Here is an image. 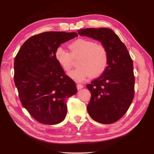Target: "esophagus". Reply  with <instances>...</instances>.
Returning <instances> with one entry per match:
<instances>
[{
    "label": "esophagus",
    "mask_w": 154,
    "mask_h": 154,
    "mask_svg": "<svg viewBox=\"0 0 154 154\" xmlns=\"http://www.w3.org/2000/svg\"><path fill=\"white\" fill-rule=\"evenodd\" d=\"M76 87H77V88L78 90H80V89H82V88L83 87V86L82 85V84H77V85H76Z\"/></svg>",
    "instance_id": "obj_1"
}]
</instances>
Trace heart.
I'll return each instance as SVG.
<instances>
[{
  "instance_id": "heart-1",
  "label": "heart",
  "mask_w": 154,
  "mask_h": 154,
  "mask_svg": "<svg viewBox=\"0 0 154 154\" xmlns=\"http://www.w3.org/2000/svg\"><path fill=\"white\" fill-rule=\"evenodd\" d=\"M71 52L60 46L55 51V58L65 71L72 65V57L80 56L76 69L68 72V76L76 82H82L91 75L96 77L103 73L108 64V53L103 45L87 39H78L69 45Z\"/></svg>"
}]
</instances>
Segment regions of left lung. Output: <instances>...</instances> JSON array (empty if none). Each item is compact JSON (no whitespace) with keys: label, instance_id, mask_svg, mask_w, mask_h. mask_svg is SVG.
Returning <instances> with one entry per match:
<instances>
[{"label":"left lung","instance_id":"left-lung-1","mask_svg":"<svg viewBox=\"0 0 154 154\" xmlns=\"http://www.w3.org/2000/svg\"><path fill=\"white\" fill-rule=\"evenodd\" d=\"M78 33L98 40L108 53L105 71L86 85L91 94L87 109L96 122L113 123L127 112L134 98L132 60L127 47L112 29L106 27L81 29Z\"/></svg>","mask_w":154,"mask_h":154}]
</instances>
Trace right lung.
Instances as JSON below:
<instances>
[{
    "label": "right lung",
    "instance_id": "right-lung-1",
    "mask_svg": "<svg viewBox=\"0 0 154 154\" xmlns=\"http://www.w3.org/2000/svg\"><path fill=\"white\" fill-rule=\"evenodd\" d=\"M77 36L75 32H42L27 39L15 58L14 81L22 105L41 123H61L67 114V99L77 92L54 54L60 45Z\"/></svg>",
    "mask_w": 154,
    "mask_h": 154
}]
</instances>
